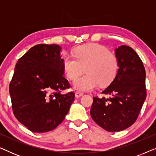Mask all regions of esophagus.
Listing matches in <instances>:
<instances>
[{
  "instance_id": "esophagus-1",
  "label": "esophagus",
  "mask_w": 156,
  "mask_h": 156,
  "mask_svg": "<svg viewBox=\"0 0 156 156\" xmlns=\"http://www.w3.org/2000/svg\"><path fill=\"white\" fill-rule=\"evenodd\" d=\"M84 94L82 92H80V91H76L75 92V97L76 98H80V97H82V96Z\"/></svg>"
}]
</instances>
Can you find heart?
Segmentation results:
<instances>
[{"instance_id":"1","label":"heart","mask_w":156,"mask_h":156,"mask_svg":"<svg viewBox=\"0 0 156 156\" xmlns=\"http://www.w3.org/2000/svg\"><path fill=\"white\" fill-rule=\"evenodd\" d=\"M73 53L74 58L64 57L63 68L72 80L85 70L87 74L74 82V87L77 90L89 91L98 84L107 86L116 76L119 68L118 58L106 47L97 43L87 44L76 47Z\"/></svg>"}]
</instances>
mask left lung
I'll return each mask as SVG.
<instances>
[{
  "label": "left lung",
  "mask_w": 156,
  "mask_h": 156,
  "mask_svg": "<svg viewBox=\"0 0 156 156\" xmlns=\"http://www.w3.org/2000/svg\"><path fill=\"white\" fill-rule=\"evenodd\" d=\"M119 60L117 75L102 91L108 98L93 97L91 118L110 132L131 126L137 119L146 98V70L135 50L126 45L115 49Z\"/></svg>",
  "instance_id": "obj_1"
}]
</instances>
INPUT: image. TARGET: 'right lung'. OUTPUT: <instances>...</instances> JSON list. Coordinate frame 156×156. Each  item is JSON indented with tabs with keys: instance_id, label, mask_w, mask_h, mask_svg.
Masks as SVG:
<instances>
[{
	"instance_id": "1",
	"label": "right lung",
	"mask_w": 156,
	"mask_h": 156,
	"mask_svg": "<svg viewBox=\"0 0 156 156\" xmlns=\"http://www.w3.org/2000/svg\"><path fill=\"white\" fill-rule=\"evenodd\" d=\"M62 48L40 44L18 59L9 92L16 118L35 133H44L60 124L74 100V93L61 94L70 87L64 76Z\"/></svg>"
}]
</instances>
